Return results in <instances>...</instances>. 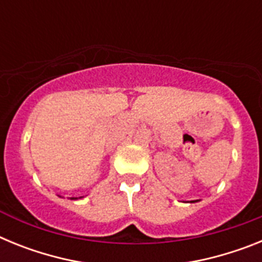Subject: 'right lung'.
<instances>
[{
	"label": "right lung",
	"mask_w": 262,
	"mask_h": 262,
	"mask_svg": "<svg viewBox=\"0 0 262 262\" xmlns=\"http://www.w3.org/2000/svg\"><path fill=\"white\" fill-rule=\"evenodd\" d=\"M80 198H81V196H80ZM72 200H77V198H72Z\"/></svg>",
	"instance_id": "obj_1"
}]
</instances>
